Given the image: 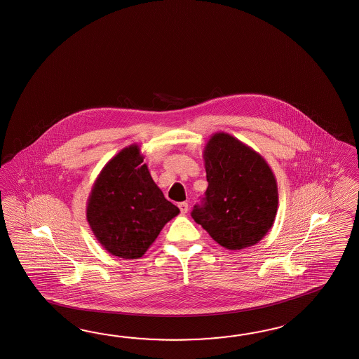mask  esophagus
<instances>
[{
  "label": "esophagus",
  "instance_id": "esophagus-1",
  "mask_svg": "<svg viewBox=\"0 0 359 359\" xmlns=\"http://www.w3.org/2000/svg\"><path fill=\"white\" fill-rule=\"evenodd\" d=\"M178 208H180L182 215H186V213H187V210H189V204L182 201V203H180V204H178Z\"/></svg>",
  "mask_w": 359,
  "mask_h": 359
}]
</instances>
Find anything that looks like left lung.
<instances>
[{
  "label": "left lung",
  "mask_w": 359,
  "mask_h": 359,
  "mask_svg": "<svg viewBox=\"0 0 359 359\" xmlns=\"http://www.w3.org/2000/svg\"><path fill=\"white\" fill-rule=\"evenodd\" d=\"M208 189L191 216L226 250L255 245L278 210V184L266 160L230 134L210 135L203 151Z\"/></svg>",
  "instance_id": "1"
}]
</instances>
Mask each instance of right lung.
Wrapping results in <instances>:
<instances>
[{
	"mask_svg": "<svg viewBox=\"0 0 359 359\" xmlns=\"http://www.w3.org/2000/svg\"><path fill=\"white\" fill-rule=\"evenodd\" d=\"M143 158L138 144L116 154L100 170L86 204L94 236L118 259L142 257L180 213L154 182Z\"/></svg>",
	"mask_w": 359,
	"mask_h": 359,
	"instance_id": "1",
	"label": "right lung"
}]
</instances>
